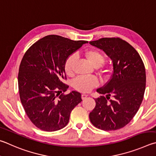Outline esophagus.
Instances as JSON below:
<instances>
[{
    "label": "esophagus",
    "mask_w": 156,
    "mask_h": 156,
    "mask_svg": "<svg viewBox=\"0 0 156 156\" xmlns=\"http://www.w3.org/2000/svg\"><path fill=\"white\" fill-rule=\"evenodd\" d=\"M88 96V95L85 94H81V98H82V99L83 100V99H85Z\"/></svg>",
    "instance_id": "esophagus-1"
}]
</instances>
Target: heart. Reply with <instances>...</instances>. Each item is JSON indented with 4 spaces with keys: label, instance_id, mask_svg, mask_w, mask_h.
<instances>
[{
    "label": "heart",
    "instance_id": "heart-1",
    "mask_svg": "<svg viewBox=\"0 0 156 156\" xmlns=\"http://www.w3.org/2000/svg\"><path fill=\"white\" fill-rule=\"evenodd\" d=\"M85 55L94 66L99 67L105 62V56L101 52L97 49H90L85 52ZM76 60L75 54H71L65 60L64 68L68 75H72L74 73V67ZM99 84V80L95 76H79L74 81L75 88L81 92H87L96 87Z\"/></svg>",
    "mask_w": 156,
    "mask_h": 156
}]
</instances>
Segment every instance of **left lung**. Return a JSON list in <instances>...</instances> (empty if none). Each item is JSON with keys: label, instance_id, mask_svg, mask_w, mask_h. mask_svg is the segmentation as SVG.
I'll return each instance as SVG.
<instances>
[{"label": "left lung", "instance_id": "1", "mask_svg": "<svg viewBox=\"0 0 156 156\" xmlns=\"http://www.w3.org/2000/svg\"><path fill=\"white\" fill-rule=\"evenodd\" d=\"M112 59L113 73L110 80L97 90L106 94L94 99L96 106L89 114L94 127L105 131L125 127L137 113L143 101L146 86L145 68L140 55L125 40L104 37L90 42ZM112 100L108 102L109 97Z\"/></svg>", "mask_w": 156, "mask_h": 156}]
</instances>
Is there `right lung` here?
Segmentation results:
<instances>
[{"instance_id": "add662e5", "label": "right lung", "mask_w": 156, "mask_h": 156, "mask_svg": "<svg viewBox=\"0 0 156 156\" xmlns=\"http://www.w3.org/2000/svg\"><path fill=\"white\" fill-rule=\"evenodd\" d=\"M86 43L50 35L24 55L18 77L20 99L27 116L39 129L54 132L64 128L71 112L82 101L78 92L60 93L68 88L63 82L66 79L65 60Z\"/></svg>"}]
</instances>
